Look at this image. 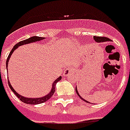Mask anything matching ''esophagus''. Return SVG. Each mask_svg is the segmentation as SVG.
<instances>
[{
    "instance_id": "esophagus-1",
    "label": "esophagus",
    "mask_w": 130,
    "mask_h": 130,
    "mask_svg": "<svg viewBox=\"0 0 130 130\" xmlns=\"http://www.w3.org/2000/svg\"><path fill=\"white\" fill-rule=\"evenodd\" d=\"M72 71H73V70L72 68H67L64 71V75L65 76H68V75H70V74H71L72 73Z\"/></svg>"
}]
</instances>
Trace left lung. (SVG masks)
<instances>
[{"label": "left lung", "instance_id": "obj_1", "mask_svg": "<svg viewBox=\"0 0 130 130\" xmlns=\"http://www.w3.org/2000/svg\"><path fill=\"white\" fill-rule=\"evenodd\" d=\"M93 39H94V40H95V41H96V42H103V41H110V39L107 38V37H95V36H94V37H93ZM75 91H76V92H77V95L79 96L80 99H82L83 101H86V102H87V103H89L88 101H87L86 100H84V99H82V98L79 95V93H78L77 89V88H75Z\"/></svg>", "mask_w": 130, "mask_h": 130}]
</instances>
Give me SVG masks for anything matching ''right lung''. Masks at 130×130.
Wrapping results in <instances>:
<instances>
[{
    "label": "right lung",
    "mask_w": 130,
    "mask_h": 130,
    "mask_svg": "<svg viewBox=\"0 0 130 130\" xmlns=\"http://www.w3.org/2000/svg\"><path fill=\"white\" fill-rule=\"evenodd\" d=\"M45 38L44 37H32L29 38V39H27L23 40V41H20L19 43H18L16 45H14V47H13V48L11 50V51L10 53V54H9V56H8V58H7V60H6V67L8 68V60H9V59L10 58V56H11L12 53H13L14 50L16 49L17 48H18V46H20L22 45H24V44H27V43H32V42H35V41H41V40L44 39ZM8 69V68H7ZM62 79L61 77H60L59 78H58L57 79H56L54 82H53V84L52 86V89L51 91H50V93L48 94V95H46L44 97H41V98H39V99H31V98H25V97H23L20 96V94H18L14 90V89L12 88V87L11 86V84L10 83V82L8 80V85H9V87L11 89V90L14 92V93L17 96L19 99L21 101H22V102H24V103H27V104H32V105H34V104H39V103H44V102H46V101H48V100L51 99V97L53 95V93L55 92V91H56V83L60 81V79Z\"/></svg>",
    "instance_id": "add662e5"
}]
</instances>
